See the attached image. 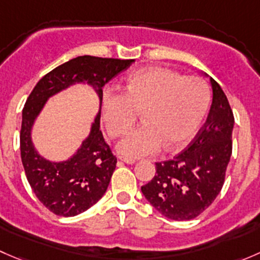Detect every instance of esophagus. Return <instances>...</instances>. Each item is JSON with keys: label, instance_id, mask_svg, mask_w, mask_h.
<instances>
[{"label": "esophagus", "instance_id": "34e87169", "mask_svg": "<svg viewBox=\"0 0 260 260\" xmlns=\"http://www.w3.org/2000/svg\"><path fill=\"white\" fill-rule=\"evenodd\" d=\"M120 161H123L124 164H128V165H133L136 162L135 158H127V157H119Z\"/></svg>", "mask_w": 260, "mask_h": 260}]
</instances>
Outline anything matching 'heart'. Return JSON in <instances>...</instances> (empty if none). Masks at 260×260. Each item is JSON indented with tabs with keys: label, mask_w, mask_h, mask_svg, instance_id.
Masks as SVG:
<instances>
[{
	"label": "heart",
	"mask_w": 260,
	"mask_h": 260,
	"mask_svg": "<svg viewBox=\"0 0 260 260\" xmlns=\"http://www.w3.org/2000/svg\"><path fill=\"white\" fill-rule=\"evenodd\" d=\"M124 92L106 89L102 114L112 137L124 135L142 112L143 124L118 143L127 157H143L187 145L203 123L210 104V91L203 79L182 77L165 68H146L125 78Z\"/></svg>",
	"instance_id": "b5f03b06"
}]
</instances>
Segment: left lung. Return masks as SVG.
I'll return each mask as SVG.
<instances>
[{
	"label": "left lung",
	"mask_w": 260,
	"mask_h": 260,
	"mask_svg": "<svg viewBox=\"0 0 260 260\" xmlns=\"http://www.w3.org/2000/svg\"><path fill=\"white\" fill-rule=\"evenodd\" d=\"M209 79L212 103L205 124L177 156L157 162L153 179L141 187L157 211L177 221L195 219L211 205L232 157L234 115L221 86Z\"/></svg>",
	"instance_id": "8db88e82"
}]
</instances>
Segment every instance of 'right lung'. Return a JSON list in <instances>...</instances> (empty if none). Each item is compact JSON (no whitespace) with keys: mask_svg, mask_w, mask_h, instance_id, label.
Instances as JSON below:
<instances>
[{"mask_svg":"<svg viewBox=\"0 0 260 260\" xmlns=\"http://www.w3.org/2000/svg\"><path fill=\"white\" fill-rule=\"evenodd\" d=\"M133 61L89 55L78 56L41 78L26 101L20 132L23 169L39 200L59 216H75L88 210L108 188L117 158L101 131L102 93L103 86ZM75 83H86L93 88L100 99V111L91 132L77 152L65 161H50L33 146L30 137L33 124L51 96Z\"/></svg>","mask_w":260,"mask_h":260,"instance_id":"add662e5","label":"right lung"}]
</instances>
